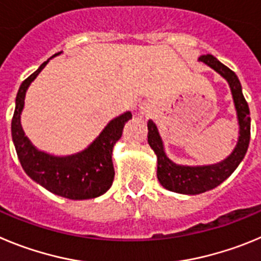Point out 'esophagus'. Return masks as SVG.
<instances>
[{"mask_svg": "<svg viewBox=\"0 0 261 261\" xmlns=\"http://www.w3.org/2000/svg\"><path fill=\"white\" fill-rule=\"evenodd\" d=\"M140 112H142V114H144V116H149V108L147 107V105H143L142 108H140Z\"/></svg>", "mask_w": 261, "mask_h": 261, "instance_id": "obj_1", "label": "esophagus"}]
</instances>
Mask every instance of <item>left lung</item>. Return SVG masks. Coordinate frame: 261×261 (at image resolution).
Masks as SVG:
<instances>
[{
    "instance_id": "8db88e82",
    "label": "left lung",
    "mask_w": 261,
    "mask_h": 261,
    "mask_svg": "<svg viewBox=\"0 0 261 261\" xmlns=\"http://www.w3.org/2000/svg\"><path fill=\"white\" fill-rule=\"evenodd\" d=\"M199 61L204 62L215 71L224 76L227 81L233 95L236 105L237 117L239 123V138L234 151L227 159L215 165L205 166H183L177 165L166 156L164 149L163 139L160 136L157 126L153 121H148V143L157 156V178L159 182L166 190L178 192V194L198 195L210 191L218 185H221L227 177L231 175L238 168L241 161L247 152L250 144L251 118L250 109L242 93V86L236 72L231 71L224 63H221L212 55H204L199 57Z\"/></svg>"
}]
</instances>
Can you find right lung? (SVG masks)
Wrapping results in <instances>:
<instances>
[{"instance_id": "right-lung-1", "label": "right lung", "mask_w": 261, "mask_h": 261, "mask_svg": "<svg viewBox=\"0 0 261 261\" xmlns=\"http://www.w3.org/2000/svg\"><path fill=\"white\" fill-rule=\"evenodd\" d=\"M58 55H61V51L53 57ZM48 62L49 60L45 61L20 84L16 95L15 110L11 119V135L16 154L28 177L45 187L48 191L72 200L97 198L105 194L113 183L112 152L116 142L122 136L125 123L133 118V114L131 112H126L112 119L95 142L79 153L58 157L36 149L23 133L20 113L24 107L25 91Z\"/></svg>"}]
</instances>
